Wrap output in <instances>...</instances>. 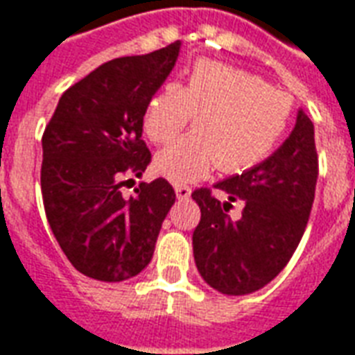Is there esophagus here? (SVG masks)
Returning <instances> with one entry per match:
<instances>
[{
    "label": "esophagus",
    "mask_w": 355,
    "mask_h": 355,
    "mask_svg": "<svg viewBox=\"0 0 355 355\" xmlns=\"http://www.w3.org/2000/svg\"><path fill=\"white\" fill-rule=\"evenodd\" d=\"M174 191L180 200H187L189 196H191V187H187V185H175Z\"/></svg>",
    "instance_id": "1"
}]
</instances>
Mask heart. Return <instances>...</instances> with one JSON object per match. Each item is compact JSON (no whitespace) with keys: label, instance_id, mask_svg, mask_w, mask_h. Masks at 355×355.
<instances>
[{"label":"heart","instance_id":"heart-1","mask_svg":"<svg viewBox=\"0 0 355 355\" xmlns=\"http://www.w3.org/2000/svg\"><path fill=\"white\" fill-rule=\"evenodd\" d=\"M293 111L291 96L244 69L196 62L185 85L168 83L149 98L144 132L155 146H166L193 119L195 132L155 159L160 175L174 183L206 178L219 166L242 174L274 151Z\"/></svg>","mask_w":355,"mask_h":355}]
</instances>
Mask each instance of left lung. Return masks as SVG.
Wrapping results in <instances>:
<instances>
[{
	"label": "left lung",
	"instance_id": "left-lung-1",
	"mask_svg": "<svg viewBox=\"0 0 355 355\" xmlns=\"http://www.w3.org/2000/svg\"><path fill=\"white\" fill-rule=\"evenodd\" d=\"M318 180L314 124L304 111L289 138L261 164L217 183L229 195L221 202L208 187L196 189L200 221L193 232L196 268L206 284L225 295H248L274 280L301 242ZM245 200L238 222L226 216Z\"/></svg>",
	"mask_w": 355,
	"mask_h": 355
}]
</instances>
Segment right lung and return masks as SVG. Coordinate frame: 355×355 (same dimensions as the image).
I'll list each match as a JSON object with an SVG mask.
<instances>
[{
	"label": "right lung",
	"mask_w": 355,
	"mask_h": 355,
	"mask_svg": "<svg viewBox=\"0 0 355 355\" xmlns=\"http://www.w3.org/2000/svg\"><path fill=\"white\" fill-rule=\"evenodd\" d=\"M180 45L102 64L62 94L43 132L46 219L69 263L89 278L123 282L141 272L175 202L164 178L141 181L130 198L121 187L151 162L144 111L175 66Z\"/></svg>",
	"instance_id": "1"
}]
</instances>
